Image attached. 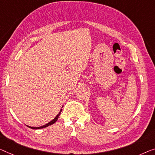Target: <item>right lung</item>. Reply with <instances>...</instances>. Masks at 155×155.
<instances>
[{
  "label": "right lung",
  "instance_id": "1",
  "mask_svg": "<svg viewBox=\"0 0 155 155\" xmlns=\"http://www.w3.org/2000/svg\"><path fill=\"white\" fill-rule=\"evenodd\" d=\"M61 111H62V109H61V110H60V112H59V114L56 115V117H55L54 120H52L51 121L49 122H48L47 124H45V125H43V126H41V127H30V126H28V125H27V127H28L29 128H31V129H39L45 128V127H48V126L51 125V124H54L55 122L58 120V118L59 116H60V115H61Z\"/></svg>",
  "mask_w": 155,
  "mask_h": 155
}]
</instances>
